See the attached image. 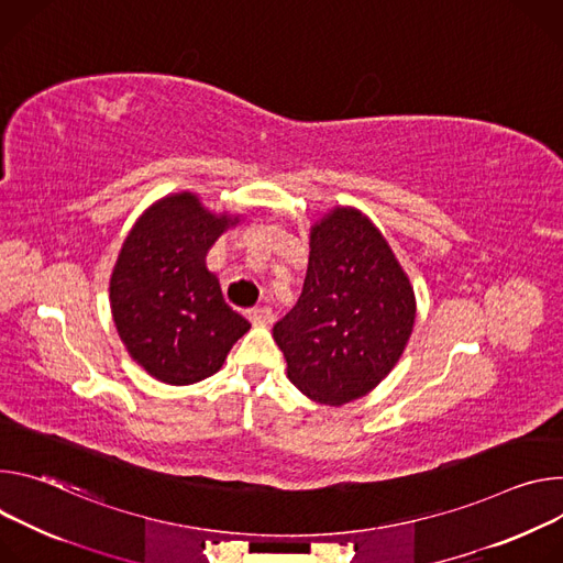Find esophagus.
Segmentation results:
<instances>
[{"mask_svg":"<svg viewBox=\"0 0 563 563\" xmlns=\"http://www.w3.org/2000/svg\"><path fill=\"white\" fill-rule=\"evenodd\" d=\"M247 316H250V320H253V324H257V327H268V324L275 320L273 310H271L268 306H255V308H250Z\"/></svg>","mask_w":563,"mask_h":563,"instance_id":"esophagus-1","label":"esophagus"}]
</instances>
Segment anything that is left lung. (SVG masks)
I'll list each match as a JSON object with an SVG mask.
<instances>
[{
    "label": "left lung",
    "mask_w": 563,
    "mask_h": 563,
    "mask_svg": "<svg viewBox=\"0 0 563 563\" xmlns=\"http://www.w3.org/2000/svg\"><path fill=\"white\" fill-rule=\"evenodd\" d=\"M413 320L411 284L385 236L357 210L335 208L310 228L303 290L273 338L303 396L344 405L394 368Z\"/></svg>",
    "instance_id": "left-lung-1"
}]
</instances>
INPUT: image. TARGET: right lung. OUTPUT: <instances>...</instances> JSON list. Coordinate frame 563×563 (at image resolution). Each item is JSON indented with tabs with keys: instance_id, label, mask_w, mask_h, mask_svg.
<instances>
[{
	"instance_id": "right-lung-1",
	"label": "right lung",
	"mask_w": 563,
	"mask_h": 563,
	"mask_svg": "<svg viewBox=\"0 0 563 563\" xmlns=\"http://www.w3.org/2000/svg\"><path fill=\"white\" fill-rule=\"evenodd\" d=\"M234 223L183 192L152 206L122 243L109 284L113 322L130 355L161 383L212 376L250 329L206 268L208 250Z\"/></svg>"
}]
</instances>
